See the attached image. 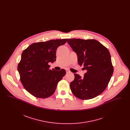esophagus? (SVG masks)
I'll list each match as a JSON object with an SVG mask.
<instances>
[{"mask_svg": "<svg viewBox=\"0 0 130 130\" xmlns=\"http://www.w3.org/2000/svg\"><path fill=\"white\" fill-rule=\"evenodd\" d=\"M66 73H67V74H70V73H71V72L69 70H66Z\"/></svg>", "mask_w": 130, "mask_h": 130, "instance_id": "esophagus-1", "label": "esophagus"}]
</instances>
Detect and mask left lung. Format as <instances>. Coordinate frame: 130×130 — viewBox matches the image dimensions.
<instances>
[{"label":"left lung","mask_w":130,"mask_h":130,"mask_svg":"<svg viewBox=\"0 0 130 130\" xmlns=\"http://www.w3.org/2000/svg\"><path fill=\"white\" fill-rule=\"evenodd\" d=\"M67 42L76 54L79 65L87 71L83 78L74 74L70 83L72 92L82 100L96 97L105 90L113 74L109 50L95 39L72 38Z\"/></svg>","instance_id":"left-lung-1"}]
</instances>
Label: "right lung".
Returning a JSON list of instances; mask_svg holds the SVG:
<instances>
[{"label":"right lung","instance_id":"add662e5","mask_svg":"<svg viewBox=\"0 0 130 130\" xmlns=\"http://www.w3.org/2000/svg\"><path fill=\"white\" fill-rule=\"evenodd\" d=\"M67 40L58 39L35 43L22 52L18 70L23 86L33 96L45 99L52 95L58 82L66 74L64 69L58 71L50 70L48 63L56 61L57 48Z\"/></svg>","mask_w":130,"mask_h":130}]
</instances>
